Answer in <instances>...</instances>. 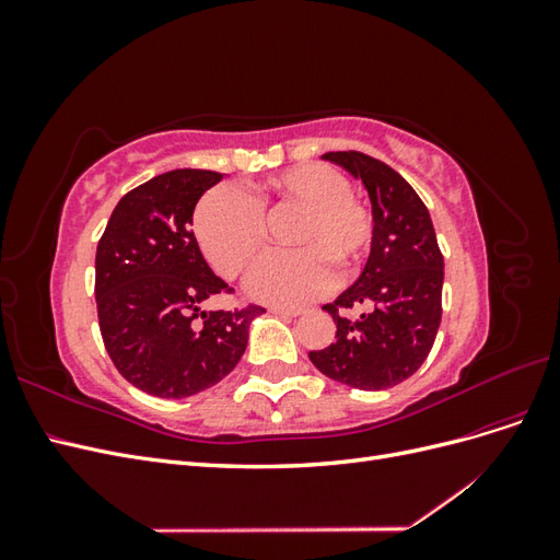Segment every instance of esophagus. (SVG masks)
I'll list each match as a JSON object with an SVG mask.
<instances>
[{"label": "esophagus", "mask_w": 560, "mask_h": 560, "mask_svg": "<svg viewBox=\"0 0 560 560\" xmlns=\"http://www.w3.org/2000/svg\"><path fill=\"white\" fill-rule=\"evenodd\" d=\"M273 315H280V317H296L301 315V308H284V306H270L268 308Z\"/></svg>", "instance_id": "obj_1"}]
</instances>
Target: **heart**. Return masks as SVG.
<instances>
[{
  "instance_id": "1",
  "label": "heart",
  "mask_w": 560,
  "mask_h": 560,
  "mask_svg": "<svg viewBox=\"0 0 560 560\" xmlns=\"http://www.w3.org/2000/svg\"><path fill=\"white\" fill-rule=\"evenodd\" d=\"M299 212L287 231L294 249L264 257L247 280V292L268 303H301L354 273L374 238V222L352 198V186L331 165H296L249 198L235 186H217L198 200L194 231L202 254L224 278H238L266 245V217Z\"/></svg>"
}]
</instances>
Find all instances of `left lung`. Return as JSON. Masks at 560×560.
<instances>
[{
  "instance_id": "left-lung-1",
  "label": "left lung",
  "mask_w": 560,
  "mask_h": 560,
  "mask_svg": "<svg viewBox=\"0 0 560 560\" xmlns=\"http://www.w3.org/2000/svg\"><path fill=\"white\" fill-rule=\"evenodd\" d=\"M327 161L362 179L374 238L362 276L325 308L336 338L311 350L322 374L360 389H385L425 362L442 322L444 257L425 202L393 167L362 151H329Z\"/></svg>"
}]
</instances>
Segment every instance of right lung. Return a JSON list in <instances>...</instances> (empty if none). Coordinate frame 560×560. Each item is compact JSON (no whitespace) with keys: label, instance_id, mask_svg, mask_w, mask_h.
I'll list each match as a JSON object with an SVG mask.
<instances>
[{"label":"right lung","instance_id":"obj_1","mask_svg":"<svg viewBox=\"0 0 560 560\" xmlns=\"http://www.w3.org/2000/svg\"><path fill=\"white\" fill-rule=\"evenodd\" d=\"M212 171H171L128 191L95 252V303L114 366L142 393L182 399L229 376L266 308L202 311L233 290L212 273L191 231Z\"/></svg>","mask_w":560,"mask_h":560}]
</instances>
